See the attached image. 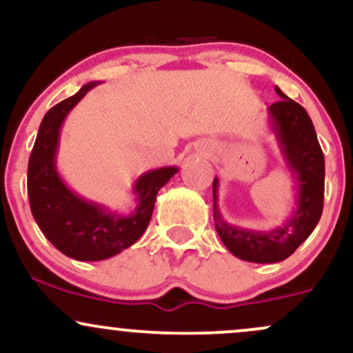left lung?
<instances>
[{"label": "left lung", "mask_w": 353, "mask_h": 353, "mask_svg": "<svg viewBox=\"0 0 353 353\" xmlns=\"http://www.w3.org/2000/svg\"><path fill=\"white\" fill-rule=\"evenodd\" d=\"M281 101L269 106V123L287 168L295 179V209L281 228L259 232L229 224L219 210V179L214 177V224L216 230L236 257L255 264H274L295 252L319 224L323 209L325 161L315 128L307 111L275 86Z\"/></svg>", "instance_id": "left-lung-1"}]
</instances>
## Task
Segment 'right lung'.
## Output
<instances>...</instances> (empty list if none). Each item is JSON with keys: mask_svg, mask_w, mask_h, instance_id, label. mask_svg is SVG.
<instances>
[{"mask_svg": "<svg viewBox=\"0 0 353 353\" xmlns=\"http://www.w3.org/2000/svg\"><path fill=\"white\" fill-rule=\"evenodd\" d=\"M98 84L96 81L84 84L74 96L44 114L28 163V197L36 224L59 252L88 262L104 261L134 244L148 229L159 189L179 171L169 165L137 177L132 185L136 205L128 214L112 212L68 188L56 168L61 125L71 109Z\"/></svg>", "mask_w": 353, "mask_h": 353, "instance_id": "add662e5", "label": "right lung"}]
</instances>
